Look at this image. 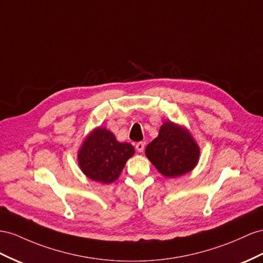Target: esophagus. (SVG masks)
<instances>
[{
	"label": "esophagus",
	"mask_w": 263,
	"mask_h": 263,
	"mask_svg": "<svg viewBox=\"0 0 263 263\" xmlns=\"http://www.w3.org/2000/svg\"><path fill=\"white\" fill-rule=\"evenodd\" d=\"M144 149H145V144L143 143V141H139V143L136 144V151L138 153H143Z\"/></svg>",
	"instance_id": "obj_1"
}]
</instances>
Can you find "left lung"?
<instances>
[{
	"label": "left lung",
	"instance_id": "1",
	"mask_svg": "<svg viewBox=\"0 0 263 263\" xmlns=\"http://www.w3.org/2000/svg\"><path fill=\"white\" fill-rule=\"evenodd\" d=\"M145 154L162 176L176 178L197 166L200 148L186 127L165 122L158 136L147 145Z\"/></svg>",
	"mask_w": 263,
	"mask_h": 263
}]
</instances>
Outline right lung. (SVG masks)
<instances>
[{"label":"right lung","mask_w":263,"mask_h":263,"mask_svg":"<svg viewBox=\"0 0 263 263\" xmlns=\"http://www.w3.org/2000/svg\"><path fill=\"white\" fill-rule=\"evenodd\" d=\"M134 154L133 145L119 143L110 130L99 126L84 138L77 161L87 178L107 184L118 179Z\"/></svg>","instance_id":"1"}]
</instances>
